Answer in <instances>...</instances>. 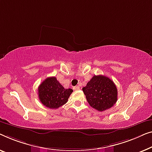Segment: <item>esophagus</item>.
I'll list each match as a JSON object with an SVG mask.
<instances>
[{"label": "esophagus", "instance_id": "1", "mask_svg": "<svg viewBox=\"0 0 152 152\" xmlns=\"http://www.w3.org/2000/svg\"><path fill=\"white\" fill-rule=\"evenodd\" d=\"M73 89H74V90H79V89H80V87L75 86V87H73Z\"/></svg>", "mask_w": 152, "mask_h": 152}]
</instances>
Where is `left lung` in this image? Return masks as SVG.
<instances>
[{
    "instance_id": "left-lung-1",
    "label": "left lung",
    "mask_w": 152,
    "mask_h": 152,
    "mask_svg": "<svg viewBox=\"0 0 152 152\" xmlns=\"http://www.w3.org/2000/svg\"><path fill=\"white\" fill-rule=\"evenodd\" d=\"M83 91L89 105L99 112L111 108L118 100L116 85L110 78L102 75L94 76Z\"/></svg>"
}]
</instances>
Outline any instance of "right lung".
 <instances>
[{
    "instance_id": "add662e5",
    "label": "right lung",
    "mask_w": 152,
    "mask_h": 152,
    "mask_svg": "<svg viewBox=\"0 0 152 152\" xmlns=\"http://www.w3.org/2000/svg\"><path fill=\"white\" fill-rule=\"evenodd\" d=\"M72 92V89L64 88L54 76L47 78L38 89L41 103L50 109H58L65 104Z\"/></svg>"
}]
</instances>
